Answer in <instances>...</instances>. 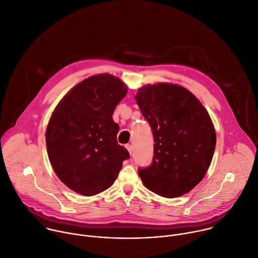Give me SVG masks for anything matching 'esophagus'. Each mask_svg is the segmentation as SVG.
I'll use <instances>...</instances> for the list:
<instances>
[{
    "label": "esophagus",
    "mask_w": 258,
    "mask_h": 258,
    "mask_svg": "<svg viewBox=\"0 0 258 258\" xmlns=\"http://www.w3.org/2000/svg\"><path fill=\"white\" fill-rule=\"evenodd\" d=\"M125 147H126L127 150L130 152V154H132V145H131V144H126Z\"/></svg>",
    "instance_id": "1"
}]
</instances>
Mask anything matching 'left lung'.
<instances>
[{
  "label": "left lung",
  "mask_w": 258,
  "mask_h": 258,
  "mask_svg": "<svg viewBox=\"0 0 258 258\" xmlns=\"http://www.w3.org/2000/svg\"><path fill=\"white\" fill-rule=\"evenodd\" d=\"M135 99L154 141L152 163L138 169L144 186L167 198L189 192L207 173L216 148L208 111L189 90L175 84L145 85Z\"/></svg>",
  "instance_id": "1"
}]
</instances>
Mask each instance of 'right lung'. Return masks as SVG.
Returning a JSON list of instances; mask_svg holds the SVG:
<instances>
[{
    "label": "right lung",
    "mask_w": 258,
    "mask_h": 258,
    "mask_svg": "<svg viewBox=\"0 0 258 258\" xmlns=\"http://www.w3.org/2000/svg\"><path fill=\"white\" fill-rule=\"evenodd\" d=\"M127 86L110 74L91 76L59 102L46 127L48 159L71 190L92 196L113 185L130 158L118 144L119 125L112 119Z\"/></svg>",
    "instance_id": "1"
}]
</instances>
